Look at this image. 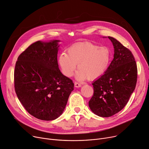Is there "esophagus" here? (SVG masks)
<instances>
[{
  "mask_svg": "<svg viewBox=\"0 0 149 149\" xmlns=\"http://www.w3.org/2000/svg\"><path fill=\"white\" fill-rule=\"evenodd\" d=\"M74 86H75L76 88H79V87H81V86H82V84H79V83H78V82H74Z\"/></svg>",
  "mask_w": 149,
  "mask_h": 149,
  "instance_id": "1",
  "label": "esophagus"
}]
</instances>
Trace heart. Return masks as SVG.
<instances>
[{"mask_svg": "<svg viewBox=\"0 0 149 149\" xmlns=\"http://www.w3.org/2000/svg\"><path fill=\"white\" fill-rule=\"evenodd\" d=\"M58 61L65 76L71 77L77 64V80L82 81L86 77L94 80L107 70L110 52L106 47H99L88 42H79L70 46L66 54H61Z\"/></svg>", "mask_w": 149, "mask_h": 149, "instance_id": "b5f03b06", "label": "heart"}]
</instances>
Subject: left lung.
<instances>
[{
    "instance_id": "8db88e82",
    "label": "left lung",
    "mask_w": 149,
    "mask_h": 149,
    "mask_svg": "<svg viewBox=\"0 0 149 149\" xmlns=\"http://www.w3.org/2000/svg\"><path fill=\"white\" fill-rule=\"evenodd\" d=\"M114 54L105 73L93 83L91 110L100 117H110L127 105L137 81V67L131 51L116 39L109 36Z\"/></svg>"
}]
</instances>
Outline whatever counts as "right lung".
I'll return each mask as SVG.
<instances>
[{
  "instance_id": "right-lung-1",
  "label": "right lung",
  "mask_w": 149,
  "mask_h": 149,
  "mask_svg": "<svg viewBox=\"0 0 149 149\" xmlns=\"http://www.w3.org/2000/svg\"><path fill=\"white\" fill-rule=\"evenodd\" d=\"M55 40L37 41L18 57L14 70V88L22 105L31 115L52 120L63 113L72 91V80L60 72Z\"/></svg>"
}]
</instances>
